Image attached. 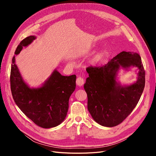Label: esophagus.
Instances as JSON below:
<instances>
[{"instance_id":"esophagus-1","label":"esophagus","mask_w":156,"mask_h":156,"mask_svg":"<svg viewBox=\"0 0 156 156\" xmlns=\"http://www.w3.org/2000/svg\"><path fill=\"white\" fill-rule=\"evenodd\" d=\"M76 84H77V86L79 87H81L83 86V84H84V79L81 77H79L76 79Z\"/></svg>"}]
</instances>
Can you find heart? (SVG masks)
<instances>
[{
	"mask_svg": "<svg viewBox=\"0 0 156 156\" xmlns=\"http://www.w3.org/2000/svg\"><path fill=\"white\" fill-rule=\"evenodd\" d=\"M101 55H100V56H101Z\"/></svg>",
	"mask_w": 156,
	"mask_h": 156,
	"instance_id": "obj_1",
	"label": "heart"
}]
</instances>
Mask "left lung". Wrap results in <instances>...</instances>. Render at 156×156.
Returning <instances> with one entry per match:
<instances>
[{
    "label": "left lung",
    "instance_id": "left-lung-1",
    "mask_svg": "<svg viewBox=\"0 0 156 156\" xmlns=\"http://www.w3.org/2000/svg\"><path fill=\"white\" fill-rule=\"evenodd\" d=\"M131 66L139 69L137 81L123 87L115 81L119 69ZM88 77L84 88L87 94L88 110L97 123L114 127L122 123L134 109L145 85V71L140 55L122 51L100 67L87 68Z\"/></svg>",
    "mask_w": 156,
    "mask_h": 156
}]
</instances>
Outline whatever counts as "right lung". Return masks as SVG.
Listing matches in <instances>:
<instances>
[{"label": "right lung", "mask_w": 156, "mask_h": 156, "mask_svg": "<svg viewBox=\"0 0 156 156\" xmlns=\"http://www.w3.org/2000/svg\"><path fill=\"white\" fill-rule=\"evenodd\" d=\"M35 39L34 36L23 39L17 47L15 55ZM12 63L11 91L13 100L21 111L43 128H51L62 123L67 115L69 97L76 87V75L63 76L55 69L42 87L31 88L21 77L16 64V55Z\"/></svg>", "instance_id": "add662e5"}]
</instances>
